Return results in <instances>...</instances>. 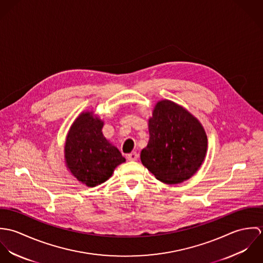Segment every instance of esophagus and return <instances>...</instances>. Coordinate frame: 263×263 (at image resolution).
<instances>
[{"mask_svg": "<svg viewBox=\"0 0 263 263\" xmlns=\"http://www.w3.org/2000/svg\"><path fill=\"white\" fill-rule=\"evenodd\" d=\"M138 158H139V154L137 152H133V153L127 155V160L128 161H136V160H138Z\"/></svg>", "mask_w": 263, "mask_h": 263, "instance_id": "obj_1", "label": "esophagus"}]
</instances>
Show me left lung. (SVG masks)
Returning a JSON list of instances; mask_svg holds the SVG:
<instances>
[{
    "instance_id": "8db88e82",
    "label": "left lung",
    "mask_w": 263,
    "mask_h": 263,
    "mask_svg": "<svg viewBox=\"0 0 263 263\" xmlns=\"http://www.w3.org/2000/svg\"><path fill=\"white\" fill-rule=\"evenodd\" d=\"M149 133L141 160L158 180L177 184L198 170L208 139L200 122L186 109L169 100L158 102L149 120Z\"/></svg>"
}]
</instances>
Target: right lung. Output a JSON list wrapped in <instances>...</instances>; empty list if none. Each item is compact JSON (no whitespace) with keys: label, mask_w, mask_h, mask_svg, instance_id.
Segmentation results:
<instances>
[{"label":"right lung","mask_w":263,"mask_h":263,"mask_svg":"<svg viewBox=\"0 0 263 263\" xmlns=\"http://www.w3.org/2000/svg\"><path fill=\"white\" fill-rule=\"evenodd\" d=\"M103 122L91 112L82 113L70 128L65 146L68 168L89 187L105 182L125 159L102 134Z\"/></svg>","instance_id":"obj_1"}]
</instances>
